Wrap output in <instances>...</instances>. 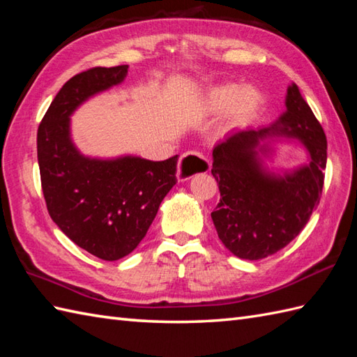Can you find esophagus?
Wrapping results in <instances>:
<instances>
[{
	"mask_svg": "<svg viewBox=\"0 0 357 357\" xmlns=\"http://www.w3.org/2000/svg\"><path fill=\"white\" fill-rule=\"evenodd\" d=\"M210 170V164L207 159H204L198 153H187L179 158V164H178V181H187L192 176H195L196 173H199L202 170Z\"/></svg>",
	"mask_w": 357,
	"mask_h": 357,
	"instance_id": "obj_1",
	"label": "esophagus"
}]
</instances>
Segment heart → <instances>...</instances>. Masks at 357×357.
Wrapping results in <instances>:
<instances>
[{"mask_svg":"<svg viewBox=\"0 0 357 357\" xmlns=\"http://www.w3.org/2000/svg\"><path fill=\"white\" fill-rule=\"evenodd\" d=\"M262 105V93L255 86L242 87L238 82L211 86L204 95V109L208 113L227 112V124L239 126L252 118Z\"/></svg>","mask_w":357,"mask_h":357,"instance_id":"obj_1","label":"heart"}]
</instances>
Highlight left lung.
<instances>
[{"label": "left lung", "instance_id": "1", "mask_svg": "<svg viewBox=\"0 0 357 357\" xmlns=\"http://www.w3.org/2000/svg\"><path fill=\"white\" fill-rule=\"evenodd\" d=\"M285 107L276 123L236 128L213 149L211 173L221 201L211 219L225 248L241 259H264L290 244L321 199L327 165L324 128L294 82L287 89ZM276 137L299 142L309 164L270 171L264 159L271 157Z\"/></svg>", "mask_w": 357, "mask_h": 357}]
</instances>
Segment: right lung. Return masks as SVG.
Returning <instances> with one entry per match:
<instances>
[{"mask_svg":"<svg viewBox=\"0 0 357 357\" xmlns=\"http://www.w3.org/2000/svg\"><path fill=\"white\" fill-rule=\"evenodd\" d=\"M128 66L95 67L59 90L38 127L36 149L49 215L78 247L104 261L132 253L176 184L178 155L90 158L73 144L70 116L90 98L118 86Z\"/></svg>","mask_w":357,"mask_h":357,"instance_id":"add662e5","label":"right lung"}]
</instances>
